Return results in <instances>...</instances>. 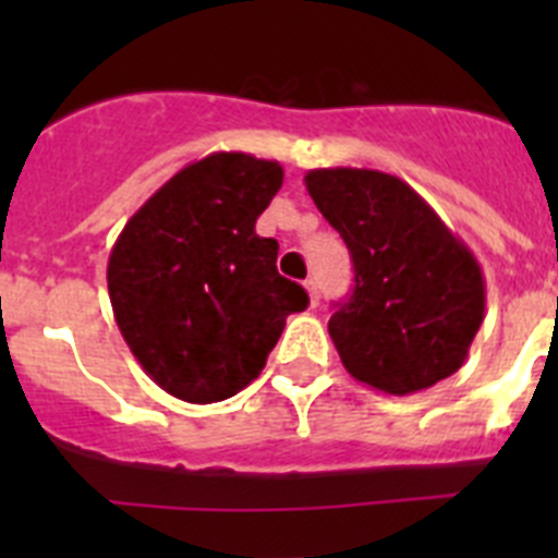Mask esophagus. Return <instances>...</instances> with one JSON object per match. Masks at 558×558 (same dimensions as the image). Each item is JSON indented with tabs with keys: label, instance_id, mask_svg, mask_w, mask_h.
<instances>
[{
	"label": "esophagus",
	"instance_id": "34e87169",
	"mask_svg": "<svg viewBox=\"0 0 558 558\" xmlns=\"http://www.w3.org/2000/svg\"><path fill=\"white\" fill-rule=\"evenodd\" d=\"M304 290H307L310 295V307H315L318 299H322V295H318V282H315V279H307V282H304Z\"/></svg>",
	"mask_w": 558,
	"mask_h": 558
}]
</instances>
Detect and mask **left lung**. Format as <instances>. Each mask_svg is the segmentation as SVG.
I'll list each match as a JSON object with an SVG mask.
<instances>
[{
    "mask_svg": "<svg viewBox=\"0 0 558 558\" xmlns=\"http://www.w3.org/2000/svg\"><path fill=\"white\" fill-rule=\"evenodd\" d=\"M304 184L352 254L354 290L329 318L343 368L393 397L456 374L486 310L475 254L397 175L318 167Z\"/></svg>",
    "mask_w": 558,
    "mask_h": 558,
    "instance_id": "1",
    "label": "left lung"
}]
</instances>
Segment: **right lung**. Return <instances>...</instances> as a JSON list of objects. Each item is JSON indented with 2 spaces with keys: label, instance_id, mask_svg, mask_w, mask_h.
<instances>
[{
  "label": "right lung",
  "instance_id": "1",
  "mask_svg": "<svg viewBox=\"0 0 558 558\" xmlns=\"http://www.w3.org/2000/svg\"><path fill=\"white\" fill-rule=\"evenodd\" d=\"M279 161L209 153L133 211L108 256V295L147 377L195 405L259 377L302 284L276 270L279 243L254 231L279 192Z\"/></svg>",
  "mask_w": 558,
  "mask_h": 558
}]
</instances>
